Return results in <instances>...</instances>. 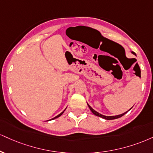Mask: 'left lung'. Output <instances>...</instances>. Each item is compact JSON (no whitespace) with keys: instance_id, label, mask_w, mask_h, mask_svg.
<instances>
[{"instance_id":"obj_1","label":"left lung","mask_w":153,"mask_h":153,"mask_svg":"<svg viewBox=\"0 0 153 153\" xmlns=\"http://www.w3.org/2000/svg\"><path fill=\"white\" fill-rule=\"evenodd\" d=\"M132 53H133L134 55H135V53H134V52H132ZM88 107H89V108L90 109H91V110L92 111V113H93V114H94V115H96V116H98V117H102V118H104V119H105V120H114V119H117V118H119V117H122L123 115H124L126 113H127V112H126V113H123V114H121V115H115V116H105V115H101V114H100L99 113H97V112H96L95 111V110H93V108H91V106L89 105L88 104ZM130 109H131V108H130Z\"/></svg>"}]
</instances>
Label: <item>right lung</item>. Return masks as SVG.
<instances>
[{
	"instance_id": "right-lung-1",
	"label": "right lung",
	"mask_w": 153,
	"mask_h": 153,
	"mask_svg": "<svg viewBox=\"0 0 153 153\" xmlns=\"http://www.w3.org/2000/svg\"><path fill=\"white\" fill-rule=\"evenodd\" d=\"M63 112H64V111H63ZM63 112H62V113H60V114H59V115H57V116H56V117H54V118H53V119H51V120H53V119H56V118H57V117H60V115H62V113H63Z\"/></svg>"
}]
</instances>
